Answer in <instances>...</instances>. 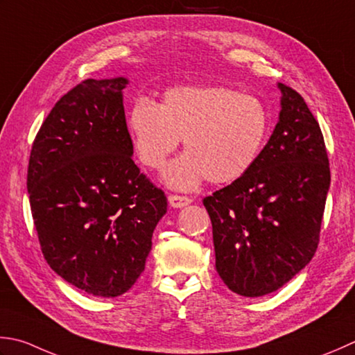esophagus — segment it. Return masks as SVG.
I'll list each match as a JSON object with an SVG mask.
<instances>
[{"instance_id": "1", "label": "esophagus", "mask_w": 355, "mask_h": 355, "mask_svg": "<svg viewBox=\"0 0 355 355\" xmlns=\"http://www.w3.org/2000/svg\"><path fill=\"white\" fill-rule=\"evenodd\" d=\"M169 205L172 207H183V206H187L192 201V198L186 197V196H178V193H169Z\"/></svg>"}]
</instances>
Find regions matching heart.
Wrapping results in <instances>:
<instances>
[{
  "label": "heart",
  "instance_id": "obj_1",
  "mask_svg": "<svg viewBox=\"0 0 355 355\" xmlns=\"http://www.w3.org/2000/svg\"><path fill=\"white\" fill-rule=\"evenodd\" d=\"M128 128L138 157L159 168L183 138L184 155L164 171L178 189L203 180L231 183L251 171L269 137V112L261 100L225 86H182L163 94L162 104L138 98Z\"/></svg>",
  "mask_w": 355,
  "mask_h": 355
}]
</instances>
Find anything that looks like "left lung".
Returning a JSON list of instances; mask_svg holds the SVG:
<instances>
[{
    "instance_id": "obj_1",
    "label": "left lung",
    "mask_w": 355,
    "mask_h": 355,
    "mask_svg": "<svg viewBox=\"0 0 355 355\" xmlns=\"http://www.w3.org/2000/svg\"><path fill=\"white\" fill-rule=\"evenodd\" d=\"M280 120L246 175L203 200L215 268L232 293H274L314 257L331 184L322 129L286 85Z\"/></svg>"
}]
</instances>
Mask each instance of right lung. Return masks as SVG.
Segmentation results:
<instances>
[{
    "instance_id": "add662e5",
    "label": "right lung",
    "mask_w": 355,
    "mask_h": 355,
    "mask_svg": "<svg viewBox=\"0 0 355 355\" xmlns=\"http://www.w3.org/2000/svg\"><path fill=\"white\" fill-rule=\"evenodd\" d=\"M126 78L81 81L35 137L27 192L41 252L55 272L96 297H118L144 270L164 192L132 159Z\"/></svg>"
}]
</instances>
